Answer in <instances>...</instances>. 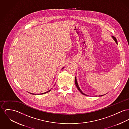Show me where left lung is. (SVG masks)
<instances>
[{"label": "left lung", "instance_id": "left-lung-1", "mask_svg": "<svg viewBox=\"0 0 129 129\" xmlns=\"http://www.w3.org/2000/svg\"><path fill=\"white\" fill-rule=\"evenodd\" d=\"M112 38L113 39V40H114V41L115 42V43H117V40H116V39L114 37H113V36H112ZM75 85H76V87H77V88H78V89L80 91V92L82 93V94H83L85 95H87L85 94V93H84L83 92H82V91L81 90V89L80 88V87H79V85H78V84L77 81V79H76V77H75ZM103 95H99V96H103Z\"/></svg>", "mask_w": 129, "mask_h": 129}]
</instances>
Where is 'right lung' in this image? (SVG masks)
Segmentation results:
<instances>
[{
  "label": "right lung",
  "instance_id": "add662e5",
  "mask_svg": "<svg viewBox=\"0 0 129 129\" xmlns=\"http://www.w3.org/2000/svg\"><path fill=\"white\" fill-rule=\"evenodd\" d=\"M64 68V67L63 68H62V69H63ZM51 90V89L50 90H48V91H47V92H44V93H41V94H45V93H47V92H49ZM31 93V94H34V93Z\"/></svg>",
  "mask_w": 129,
  "mask_h": 129
}]
</instances>
